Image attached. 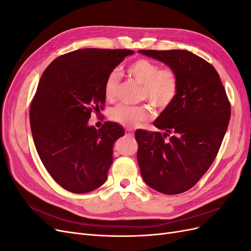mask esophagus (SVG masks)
Instances as JSON below:
<instances>
[{
  "mask_svg": "<svg viewBox=\"0 0 251 251\" xmlns=\"http://www.w3.org/2000/svg\"><path fill=\"white\" fill-rule=\"evenodd\" d=\"M126 135L128 136V137H133L134 132L132 130H130V128H126Z\"/></svg>",
  "mask_w": 251,
  "mask_h": 251,
  "instance_id": "1",
  "label": "esophagus"
}]
</instances>
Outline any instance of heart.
Segmentation results:
<instances>
[{
    "instance_id": "obj_1",
    "label": "heart",
    "mask_w": 251,
    "mask_h": 251,
    "mask_svg": "<svg viewBox=\"0 0 251 251\" xmlns=\"http://www.w3.org/2000/svg\"><path fill=\"white\" fill-rule=\"evenodd\" d=\"M126 72L142 86L141 98L149 100L158 110H164L173 103L178 92V79L171 69H161L146 58L136 59L126 68ZM119 76L112 71L104 81V96L113 101L117 97ZM153 111L149 105H128L120 103L110 112V118L121 126L134 127L150 120Z\"/></svg>"
}]
</instances>
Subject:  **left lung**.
I'll use <instances>...</instances> for the list:
<instances>
[{
  "mask_svg": "<svg viewBox=\"0 0 251 251\" xmlns=\"http://www.w3.org/2000/svg\"><path fill=\"white\" fill-rule=\"evenodd\" d=\"M176 73L178 92L154 121L163 133L138 130L137 160L155 191H188L214 162L230 119V103L216 69L186 50H138ZM170 137L166 139V136Z\"/></svg>",
  "mask_w": 251,
  "mask_h": 251,
  "instance_id": "left-lung-1",
  "label": "left lung"
}]
</instances>
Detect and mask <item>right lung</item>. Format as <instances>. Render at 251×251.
<instances>
[{
    "label": "right lung",
    "mask_w": 251,
    "mask_h": 251,
    "mask_svg": "<svg viewBox=\"0 0 251 251\" xmlns=\"http://www.w3.org/2000/svg\"><path fill=\"white\" fill-rule=\"evenodd\" d=\"M126 49L75 50L57 57L43 73L30 107L34 146L55 182L71 193L101 186L113 162V146L125 135L117 123L89 126L92 110L104 103V81Z\"/></svg>",
    "instance_id": "obj_1"
}]
</instances>
